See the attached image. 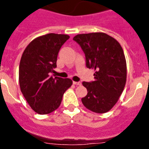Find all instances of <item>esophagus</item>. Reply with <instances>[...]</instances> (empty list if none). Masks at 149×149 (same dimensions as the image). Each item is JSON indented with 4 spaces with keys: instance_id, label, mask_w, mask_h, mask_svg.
I'll return each mask as SVG.
<instances>
[{
    "instance_id": "obj_1",
    "label": "esophagus",
    "mask_w": 149,
    "mask_h": 149,
    "mask_svg": "<svg viewBox=\"0 0 149 149\" xmlns=\"http://www.w3.org/2000/svg\"><path fill=\"white\" fill-rule=\"evenodd\" d=\"M73 84H74V85H78V86H80V85H81V83H80V82L73 81Z\"/></svg>"
}]
</instances>
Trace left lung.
<instances>
[{
    "label": "left lung",
    "instance_id": "1",
    "mask_svg": "<svg viewBox=\"0 0 149 149\" xmlns=\"http://www.w3.org/2000/svg\"><path fill=\"white\" fill-rule=\"evenodd\" d=\"M84 51L86 65L94 69V81L83 82L87 95L82 98L86 108L95 113L109 111L121 95L127 78V65L118 41L103 32L77 35L73 38Z\"/></svg>",
    "mask_w": 149,
    "mask_h": 149
}]
</instances>
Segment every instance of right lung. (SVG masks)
<instances>
[{"label":"right lung","instance_id":"add662e5","mask_svg":"<svg viewBox=\"0 0 149 149\" xmlns=\"http://www.w3.org/2000/svg\"><path fill=\"white\" fill-rule=\"evenodd\" d=\"M67 35L49 33L35 38L22 54L19 65L21 91L31 109L47 114L58 108L65 91L72 84L70 79L52 77L62 45Z\"/></svg>","mask_w":149,"mask_h":149}]
</instances>
